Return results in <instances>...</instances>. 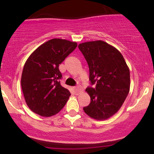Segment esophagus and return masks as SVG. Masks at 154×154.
<instances>
[{
    "mask_svg": "<svg viewBox=\"0 0 154 154\" xmlns=\"http://www.w3.org/2000/svg\"><path fill=\"white\" fill-rule=\"evenodd\" d=\"M74 90H75V91L77 93H79V92L82 91V87H81L80 85H77L75 86V87H74Z\"/></svg>",
    "mask_w": 154,
    "mask_h": 154,
    "instance_id": "34e87169",
    "label": "esophagus"
}]
</instances>
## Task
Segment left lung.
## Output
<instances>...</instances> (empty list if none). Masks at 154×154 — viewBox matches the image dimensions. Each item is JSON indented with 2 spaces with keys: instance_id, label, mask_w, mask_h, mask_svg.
<instances>
[{
  "instance_id": "8db88e82",
  "label": "left lung",
  "mask_w": 154,
  "mask_h": 154,
  "mask_svg": "<svg viewBox=\"0 0 154 154\" xmlns=\"http://www.w3.org/2000/svg\"><path fill=\"white\" fill-rule=\"evenodd\" d=\"M78 48L87 61L91 85L86 88L91 103L83 110L95 119H106L117 112L128 96L130 70L121 53L106 42H86Z\"/></svg>"
}]
</instances>
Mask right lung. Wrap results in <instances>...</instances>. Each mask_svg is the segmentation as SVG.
<instances>
[{
    "label": "right lung",
    "instance_id": "right-lung-1",
    "mask_svg": "<svg viewBox=\"0 0 154 154\" xmlns=\"http://www.w3.org/2000/svg\"><path fill=\"white\" fill-rule=\"evenodd\" d=\"M77 44L55 38L43 43L26 60L21 85L28 107L40 116H54L64 106L71 93L62 87L59 64Z\"/></svg>",
    "mask_w": 154,
    "mask_h": 154
}]
</instances>
